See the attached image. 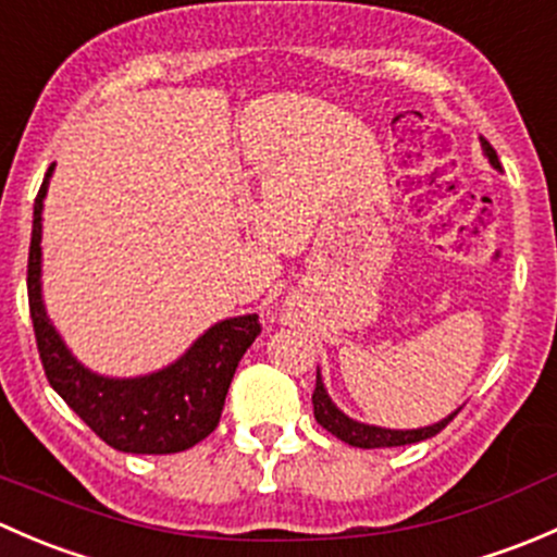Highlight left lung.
Wrapping results in <instances>:
<instances>
[{"label": "left lung", "instance_id": "8db88e82", "mask_svg": "<svg viewBox=\"0 0 557 557\" xmlns=\"http://www.w3.org/2000/svg\"><path fill=\"white\" fill-rule=\"evenodd\" d=\"M482 150H485V156L491 159V164L496 166V170H502V164H498V156H496V150L491 148V143L482 145ZM312 407H314V420H318L325 431H331L336 440L347 442V445L363 447V450H374V447H401V445H414V442L431 440V436L440 434V431L455 418V414H458V409H455L450 418L440 420V423H434V425H425V429H412V431H393V429H380V425L358 423V420L347 418V414L342 412L334 401H331V396L325 393V387H323V380H320V372H318V380H314Z\"/></svg>", "mask_w": 557, "mask_h": 557}]
</instances>
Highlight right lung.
I'll return each instance as SVG.
<instances>
[{
    "label": "right lung",
    "instance_id": "obj_1",
    "mask_svg": "<svg viewBox=\"0 0 557 557\" xmlns=\"http://www.w3.org/2000/svg\"><path fill=\"white\" fill-rule=\"evenodd\" d=\"M45 174L35 199V223L29 245V312L35 323L39 361L50 387L81 414L83 423L121 453L166 455L199 445L215 431L234 372L247 347L261 334L258 314L221 320L190 345L172 367L145 377H102L66 350L45 314L39 290L42 263V199L48 194Z\"/></svg>",
    "mask_w": 557,
    "mask_h": 557
}]
</instances>
